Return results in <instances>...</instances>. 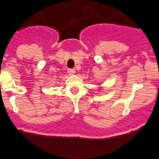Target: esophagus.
<instances>
[{
	"label": "esophagus",
	"mask_w": 159,
	"mask_h": 159,
	"mask_svg": "<svg viewBox=\"0 0 159 159\" xmlns=\"http://www.w3.org/2000/svg\"><path fill=\"white\" fill-rule=\"evenodd\" d=\"M67 72H68V74H69L70 75H73V74H74V73H75V70H74V69H68Z\"/></svg>",
	"instance_id": "obj_1"
}]
</instances>
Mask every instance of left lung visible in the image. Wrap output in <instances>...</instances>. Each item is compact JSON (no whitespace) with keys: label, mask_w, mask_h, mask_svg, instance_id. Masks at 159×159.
<instances>
[{"label":"left lung","mask_w":159,"mask_h":159,"mask_svg":"<svg viewBox=\"0 0 159 159\" xmlns=\"http://www.w3.org/2000/svg\"><path fill=\"white\" fill-rule=\"evenodd\" d=\"M101 89V88H100V89Z\"/></svg>","instance_id":"1"}]
</instances>
